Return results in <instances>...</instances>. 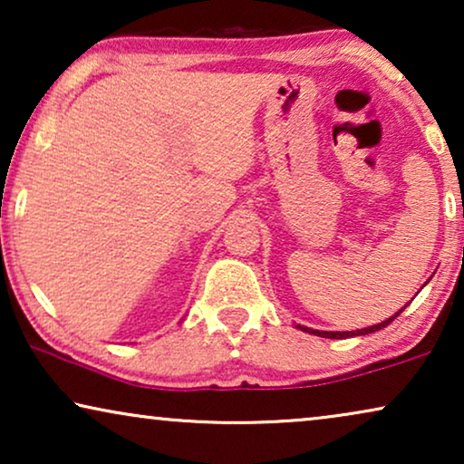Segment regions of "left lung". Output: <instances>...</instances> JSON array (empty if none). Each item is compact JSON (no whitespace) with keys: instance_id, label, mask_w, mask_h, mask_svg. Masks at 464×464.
<instances>
[{"instance_id":"left-lung-1","label":"left lung","mask_w":464,"mask_h":464,"mask_svg":"<svg viewBox=\"0 0 464 464\" xmlns=\"http://www.w3.org/2000/svg\"><path fill=\"white\" fill-rule=\"evenodd\" d=\"M405 306H408V304H405ZM403 306V308H405ZM403 308L399 310V313L395 314V316H399L403 313ZM395 316H391V319H386V321H382V323H378V325H372V327H365V329H357V332H316V329H310V327H302V325H297L302 329V332H308V334H314V335H321V338H334V340H342V338H353V335H365V334H373V332H378V329H382V327H386V325H391L392 321H395Z\"/></svg>"}]
</instances>
